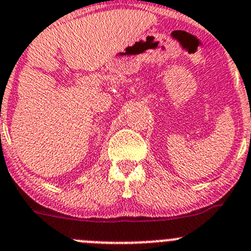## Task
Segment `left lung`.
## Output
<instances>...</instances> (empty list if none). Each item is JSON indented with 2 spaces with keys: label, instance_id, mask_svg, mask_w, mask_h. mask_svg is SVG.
I'll return each instance as SVG.
<instances>
[{
  "label": "left lung",
  "instance_id": "obj_1",
  "mask_svg": "<svg viewBox=\"0 0 251 251\" xmlns=\"http://www.w3.org/2000/svg\"><path fill=\"white\" fill-rule=\"evenodd\" d=\"M250 139H251V136H250Z\"/></svg>",
  "mask_w": 251,
  "mask_h": 251
}]
</instances>
